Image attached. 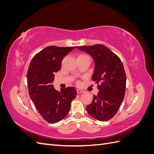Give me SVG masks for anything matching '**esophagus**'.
Masks as SVG:
<instances>
[{"label": "esophagus", "mask_w": 154, "mask_h": 154, "mask_svg": "<svg viewBox=\"0 0 154 154\" xmlns=\"http://www.w3.org/2000/svg\"><path fill=\"white\" fill-rule=\"evenodd\" d=\"M77 93L78 94H82V93H83L84 92V91H82V90H80V89H77Z\"/></svg>", "instance_id": "obj_1"}]
</instances>
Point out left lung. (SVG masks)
I'll return each mask as SVG.
<instances>
[{
    "mask_svg": "<svg viewBox=\"0 0 154 154\" xmlns=\"http://www.w3.org/2000/svg\"><path fill=\"white\" fill-rule=\"evenodd\" d=\"M76 48L91 55L94 62L92 80L97 83L99 92L87 106V112L97 120L106 122L117 113L125 97L127 77L122 62L103 45Z\"/></svg>",
    "mask_w": 154,
    "mask_h": 154,
    "instance_id": "1",
    "label": "left lung"
}]
</instances>
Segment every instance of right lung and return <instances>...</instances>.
<instances>
[{"label": "right lung", "instance_id": "right-lung-1", "mask_svg": "<svg viewBox=\"0 0 154 154\" xmlns=\"http://www.w3.org/2000/svg\"><path fill=\"white\" fill-rule=\"evenodd\" d=\"M74 49L48 46L35 54L29 64L27 73L29 96L42 117L49 123L66 117L77 94L74 87L58 91L52 85L54 74L61 69L63 58Z\"/></svg>", "mask_w": 154, "mask_h": 154}]
</instances>
